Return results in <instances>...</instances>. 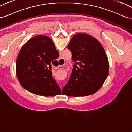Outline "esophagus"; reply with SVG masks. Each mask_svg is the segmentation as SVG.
Instances as JSON below:
<instances>
[{
  "label": "esophagus",
  "mask_w": 132,
  "mask_h": 132,
  "mask_svg": "<svg viewBox=\"0 0 132 132\" xmlns=\"http://www.w3.org/2000/svg\"><path fill=\"white\" fill-rule=\"evenodd\" d=\"M58 61H64V60H63V59H62V58H60V59H59V60ZM63 64H64V62H63ZM63 64H62V65H63Z\"/></svg>",
  "instance_id": "obj_1"
}]
</instances>
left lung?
<instances>
[{
    "label": "left lung",
    "mask_w": 132,
    "mask_h": 132,
    "mask_svg": "<svg viewBox=\"0 0 132 132\" xmlns=\"http://www.w3.org/2000/svg\"><path fill=\"white\" fill-rule=\"evenodd\" d=\"M67 48L72 53L75 64L62 94L83 96L94 94L109 73L108 59L103 46L88 34L78 33L72 37Z\"/></svg>",
    "instance_id": "1"
}]
</instances>
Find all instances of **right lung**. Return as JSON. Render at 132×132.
I'll return each mask as SVG.
<instances>
[{
	"label": "right lung",
	"instance_id": "1",
	"mask_svg": "<svg viewBox=\"0 0 132 132\" xmlns=\"http://www.w3.org/2000/svg\"><path fill=\"white\" fill-rule=\"evenodd\" d=\"M59 57L52 40L46 36L32 38L21 49L16 60V75L20 83L37 95L53 96L61 89L53 78L51 61Z\"/></svg>",
	"mask_w": 132,
	"mask_h": 132
}]
</instances>
